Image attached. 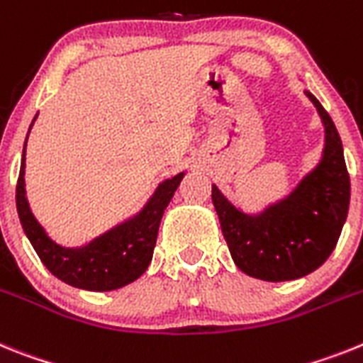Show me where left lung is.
<instances>
[{"label":"left lung","instance_id":"1","mask_svg":"<svg viewBox=\"0 0 363 363\" xmlns=\"http://www.w3.org/2000/svg\"><path fill=\"white\" fill-rule=\"evenodd\" d=\"M325 125L320 164L286 199L259 216L241 212L212 186V201L232 259L245 274L264 281L298 279L325 263L347 219L351 182L333 118L305 91Z\"/></svg>","mask_w":363,"mask_h":363}]
</instances>
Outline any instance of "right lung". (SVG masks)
<instances>
[{
  "label": "right lung",
  "mask_w": 363,
  "mask_h": 363,
  "mask_svg": "<svg viewBox=\"0 0 363 363\" xmlns=\"http://www.w3.org/2000/svg\"><path fill=\"white\" fill-rule=\"evenodd\" d=\"M33 128V124H30ZM30 131V129H29ZM27 146V140H25ZM184 173L159 184L146 206L122 225L82 248H64L56 245L30 212L25 197V150L16 184V208L21 226L36 250L38 257L64 283L86 291H115L146 272L153 257L159 225L166 206L181 184Z\"/></svg>",
  "instance_id": "obj_1"
}]
</instances>
